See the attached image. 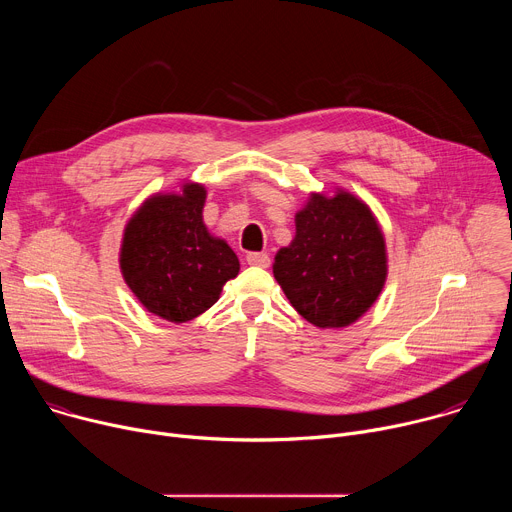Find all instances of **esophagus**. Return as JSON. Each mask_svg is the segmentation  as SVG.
Segmentation results:
<instances>
[{
  "instance_id": "obj_1",
  "label": "esophagus",
  "mask_w": 512,
  "mask_h": 512,
  "mask_svg": "<svg viewBox=\"0 0 512 512\" xmlns=\"http://www.w3.org/2000/svg\"><path fill=\"white\" fill-rule=\"evenodd\" d=\"M247 263L253 265V267H269L271 259H269V255L263 253V251H261V253L253 251V253H247Z\"/></svg>"
}]
</instances>
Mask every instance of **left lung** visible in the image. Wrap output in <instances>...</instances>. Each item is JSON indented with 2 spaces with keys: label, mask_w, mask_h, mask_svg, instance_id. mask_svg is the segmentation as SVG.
<instances>
[{
  "label": "left lung",
  "mask_w": 512,
  "mask_h": 512,
  "mask_svg": "<svg viewBox=\"0 0 512 512\" xmlns=\"http://www.w3.org/2000/svg\"><path fill=\"white\" fill-rule=\"evenodd\" d=\"M273 275L289 304L318 328H344L379 298L385 239L369 206L348 192L312 194L296 237L275 255Z\"/></svg>",
  "instance_id": "left-lung-1"
}]
</instances>
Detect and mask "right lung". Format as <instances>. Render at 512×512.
Masks as SVG:
<instances>
[{
	"mask_svg": "<svg viewBox=\"0 0 512 512\" xmlns=\"http://www.w3.org/2000/svg\"><path fill=\"white\" fill-rule=\"evenodd\" d=\"M204 200L200 184H184L182 194H156L123 235L119 263L129 289L152 314L174 324L206 312L239 273L235 251L202 223Z\"/></svg>",
	"mask_w": 512,
	"mask_h": 512,
	"instance_id": "obj_1",
	"label": "right lung"
}]
</instances>
